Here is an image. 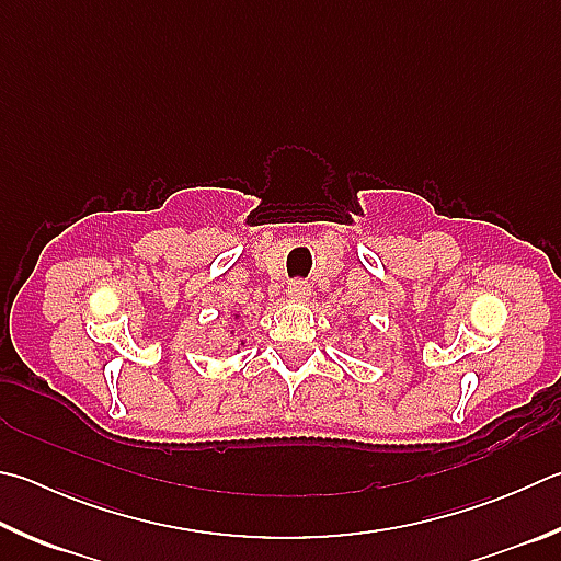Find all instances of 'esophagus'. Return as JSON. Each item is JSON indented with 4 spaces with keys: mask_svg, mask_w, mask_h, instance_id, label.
Here are the masks:
<instances>
[{
    "mask_svg": "<svg viewBox=\"0 0 561 561\" xmlns=\"http://www.w3.org/2000/svg\"><path fill=\"white\" fill-rule=\"evenodd\" d=\"M309 294H311V287H309L307 279H294V282L289 284V299H291V301L309 299Z\"/></svg>",
    "mask_w": 561,
    "mask_h": 561,
    "instance_id": "1",
    "label": "esophagus"
}]
</instances>
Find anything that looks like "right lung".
I'll list each match as a JSON object with an SVG mask.
<instances>
[{
  "label": "right lung",
  "instance_id": "1",
  "mask_svg": "<svg viewBox=\"0 0 561 561\" xmlns=\"http://www.w3.org/2000/svg\"><path fill=\"white\" fill-rule=\"evenodd\" d=\"M236 316H238V313H236Z\"/></svg>",
  "mask_w": 561,
  "mask_h": 561
}]
</instances>
